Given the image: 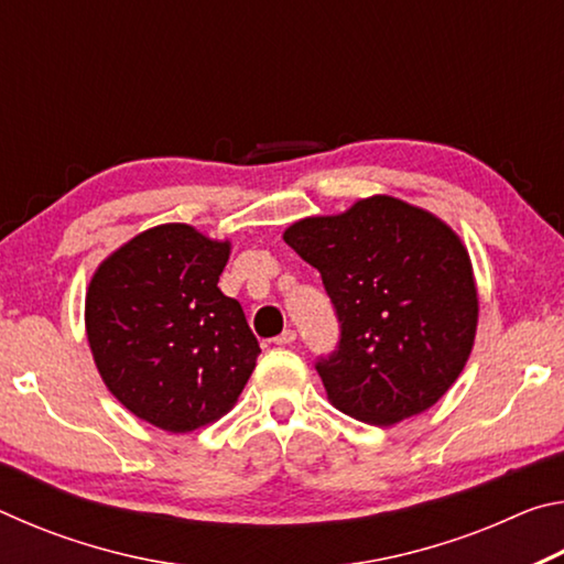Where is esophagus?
Masks as SVG:
<instances>
[{
    "mask_svg": "<svg viewBox=\"0 0 564 564\" xmlns=\"http://www.w3.org/2000/svg\"><path fill=\"white\" fill-rule=\"evenodd\" d=\"M275 346H291V343H295V330L285 328L279 338H273Z\"/></svg>",
    "mask_w": 564,
    "mask_h": 564,
    "instance_id": "obj_1",
    "label": "esophagus"
}]
</instances>
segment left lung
Returning a JSON list of instances; mask_svg holds the SVG:
<instances>
[{"mask_svg":"<svg viewBox=\"0 0 564 564\" xmlns=\"http://www.w3.org/2000/svg\"><path fill=\"white\" fill-rule=\"evenodd\" d=\"M321 271L340 346L318 362L333 408L370 425L425 413L460 378L477 333L470 253L441 216L376 194L283 231Z\"/></svg>","mask_w":564,"mask_h":564,"instance_id":"1","label":"left lung"}]
</instances>
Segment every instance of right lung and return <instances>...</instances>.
<instances>
[{
    "instance_id": "obj_1",
    "label": "right lung",
    "mask_w": 564,
    "mask_h": 564,
    "mask_svg": "<svg viewBox=\"0 0 564 564\" xmlns=\"http://www.w3.org/2000/svg\"><path fill=\"white\" fill-rule=\"evenodd\" d=\"M228 238L161 224L91 273L84 328L104 386L159 431L191 433L236 405L259 358L241 303L218 289Z\"/></svg>"
}]
</instances>
